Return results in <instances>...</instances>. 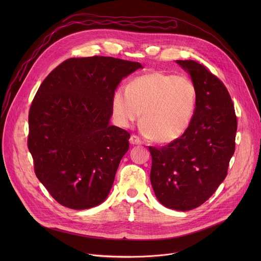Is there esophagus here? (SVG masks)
<instances>
[{
    "instance_id": "34e87169",
    "label": "esophagus",
    "mask_w": 261,
    "mask_h": 261,
    "mask_svg": "<svg viewBox=\"0 0 261 261\" xmlns=\"http://www.w3.org/2000/svg\"><path fill=\"white\" fill-rule=\"evenodd\" d=\"M129 141L131 144H141V139L136 135H131Z\"/></svg>"
}]
</instances>
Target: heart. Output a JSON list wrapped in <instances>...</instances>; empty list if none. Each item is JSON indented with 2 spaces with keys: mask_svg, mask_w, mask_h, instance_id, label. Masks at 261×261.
Masks as SVG:
<instances>
[{
  "mask_svg": "<svg viewBox=\"0 0 261 261\" xmlns=\"http://www.w3.org/2000/svg\"><path fill=\"white\" fill-rule=\"evenodd\" d=\"M197 105V89L186 76L152 72L118 89L111 100L113 115L122 127L141 116L142 132L160 143L181 137L190 127Z\"/></svg>",
  "mask_w": 261,
  "mask_h": 261,
  "instance_id": "heart-1",
  "label": "heart"
}]
</instances>
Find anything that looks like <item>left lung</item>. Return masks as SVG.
I'll use <instances>...</instances> for the list:
<instances>
[{
	"label": "left lung",
	"mask_w": 261,
	"mask_h": 261,
	"mask_svg": "<svg viewBox=\"0 0 261 261\" xmlns=\"http://www.w3.org/2000/svg\"><path fill=\"white\" fill-rule=\"evenodd\" d=\"M176 63L187 70L196 86L197 105L181 137L159 148L150 146V177L164 206L190 211L204 203L226 177L236 150L238 121L224 84L198 62Z\"/></svg>",
	"instance_id": "1"
}]
</instances>
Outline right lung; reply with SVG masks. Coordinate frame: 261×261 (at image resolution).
Returning a JSON list of instances; mask_svg holds the SVG:
<instances>
[{
  "label": "right lung",
  "instance_id": "obj_1",
  "mask_svg": "<svg viewBox=\"0 0 261 261\" xmlns=\"http://www.w3.org/2000/svg\"><path fill=\"white\" fill-rule=\"evenodd\" d=\"M142 68L111 57L71 58L54 69L29 111L36 176L60 204L86 210L108 196L130 134L110 126L114 93Z\"/></svg>",
  "mask_w": 261,
  "mask_h": 261
}]
</instances>
